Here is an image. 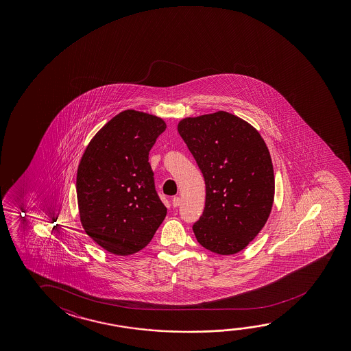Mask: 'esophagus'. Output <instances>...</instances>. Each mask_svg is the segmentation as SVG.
Returning <instances> with one entry per match:
<instances>
[{
    "mask_svg": "<svg viewBox=\"0 0 351 351\" xmlns=\"http://www.w3.org/2000/svg\"><path fill=\"white\" fill-rule=\"evenodd\" d=\"M181 204V198L180 197H173V207H178Z\"/></svg>",
    "mask_w": 351,
    "mask_h": 351,
    "instance_id": "1",
    "label": "esophagus"
}]
</instances>
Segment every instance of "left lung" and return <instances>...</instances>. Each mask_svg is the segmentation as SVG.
<instances>
[{
  "mask_svg": "<svg viewBox=\"0 0 351 351\" xmlns=\"http://www.w3.org/2000/svg\"><path fill=\"white\" fill-rule=\"evenodd\" d=\"M178 131L206 181V207L192 229L197 241L218 254H235L269 218L274 170L258 131L226 111L186 117Z\"/></svg>",
  "mask_w": 351,
  "mask_h": 351,
  "instance_id": "8db88e82",
  "label": "left lung"
}]
</instances>
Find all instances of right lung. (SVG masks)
<instances>
[{
  "label": "right lung",
  "instance_id": "add662e5",
  "mask_svg": "<svg viewBox=\"0 0 351 351\" xmlns=\"http://www.w3.org/2000/svg\"><path fill=\"white\" fill-rule=\"evenodd\" d=\"M165 128L160 117L125 110L84 150L75 184L82 226L108 252H138L167 217L149 164L150 149Z\"/></svg>",
  "mask_w": 351,
  "mask_h": 351
}]
</instances>
